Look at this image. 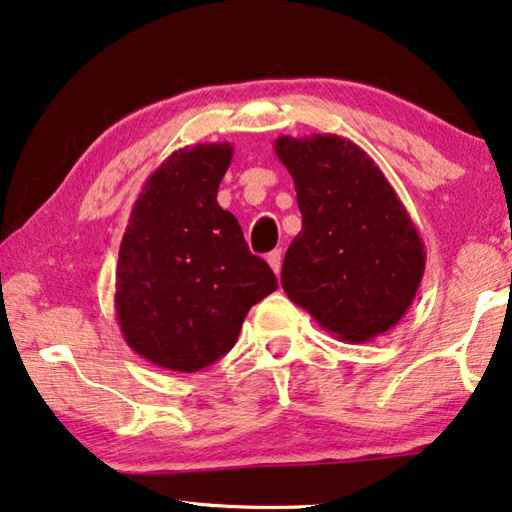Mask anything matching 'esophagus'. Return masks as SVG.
I'll return each mask as SVG.
<instances>
[{"label": "esophagus", "instance_id": "34e87169", "mask_svg": "<svg viewBox=\"0 0 512 512\" xmlns=\"http://www.w3.org/2000/svg\"><path fill=\"white\" fill-rule=\"evenodd\" d=\"M265 261L270 263V268L274 270V274H279L281 272V249L270 251V254L265 256Z\"/></svg>", "mask_w": 512, "mask_h": 512}]
</instances>
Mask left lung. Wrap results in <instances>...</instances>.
Listing matches in <instances>:
<instances>
[{
	"label": "left lung",
	"instance_id": "left-lung-1",
	"mask_svg": "<svg viewBox=\"0 0 512 512\" xmlns=\"http://www.w3.org/2000/svg\"><path fill=\"white\" fill-rule=\"evenodd\" d=\"M302 231L281 265L295 305L342 342H369L402 321L425 272V244L381 168L337 133L279 136Z\"/></svg>",
	"mask_w": 512,
	"mask_h": 512
}]
</instances>
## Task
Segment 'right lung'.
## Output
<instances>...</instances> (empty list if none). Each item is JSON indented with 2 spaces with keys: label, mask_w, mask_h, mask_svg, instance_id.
<instances>
[{
  "label": "right lung",
  "mask_w": 512,
  "mask_h": 512,
  "mask_svg": "<svg viewBox=\"0 0 512 512\" xmlns=\"http://www.w3.org/2000/svg\"><path fill=\"white\" fill-rule=\"evenodd\" d=\"M231 143H198L170 154L147 177L120 244L115 314L140 358L173 372H198L238 342L277 277L217 203Z\"/></svg>",
  "instance_id": "1"
}]
</instances>
